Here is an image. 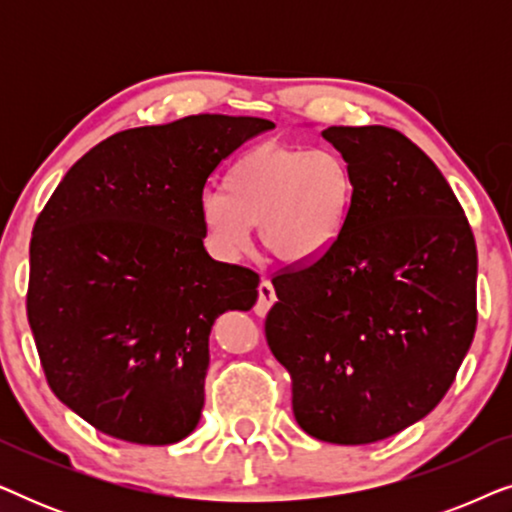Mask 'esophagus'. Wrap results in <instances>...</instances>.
<instances>
[{"label": "esophagus", "mask_w": 512, "mask_h": 512, "mask_svg": "<svg viewBox=\"0 0 512 512\" xmlns=\"http://www.w3.org/2000/svg\"><path fill=\"white\" fill-rule=\"evenodd\" d=\"M275 300H277V296H275V289H272V282H270V279H263V282L258 284V300H256V307H254L258 317H265Z\"/></svg>", "instance_id": "34e87169"}]
</instances>
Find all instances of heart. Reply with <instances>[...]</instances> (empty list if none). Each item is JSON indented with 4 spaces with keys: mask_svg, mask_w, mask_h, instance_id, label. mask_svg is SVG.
I'll use <instances>...</instances> for the list:
<instances>
[{
    "mask_svg": "<svg viewBox=\"0 0 512 512\" xmlns=\"http://www.w3.org/2000/svg\"><path fill=\"white\" fill-rule=\"evenodd\" d=\"M354 174L340 153L258 144L230 165L223 193L200 200L207 247L221 261H237L258 226L263 249L284 265L317 263L352 219Z\"/></svg>",
    "mask_w": 512,
    "mask_h": 512,
    "instance_id": "heart-1",
    "label": "heart"
}]
</instances>
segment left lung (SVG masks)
Wrapping results in <instances>:
<instances>
[{
  "label": "left lung",
  "mask_w": 512,
  "mask_h": 512,
  "mask_svg": "<svg viewBox=\"0 0 512 512\" xmlns=\"http://www.w3.org/2000/svg\"><path fill=\"white\" fill-rule=\"evenodd\" d=\"M354 174L352 219L317 263L272 279L265 338L300 429L368 445L447 394L473 342L478 251L433 160L384 125L321 132Z\"/></svg>",
  "instance_id": "obj_1"
}]
</instances>
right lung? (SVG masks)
<instances>
[{
  "instance_id": "obj_1",
  "label": "right lung",
  "mask_w": 512,
  "mask_h": 512,
  "mask_svg": "<svg viewBox=\"0 0 512 512\" xmlns=\"http://www.w3.org/2000/svg\"><path fill=\"white\" fill-rule=\"evenodd\" d=\"M275 123L200 114L123 130L55 188L30 242L27 319L48 387L97 431L172 445L200 422L209 333L258 275L205 251L202 188Z\"/></svg>"
}]
</instances>
